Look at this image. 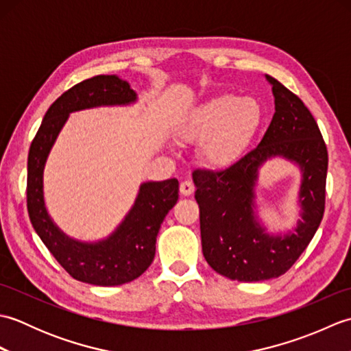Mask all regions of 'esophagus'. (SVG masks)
I'll list each match as a JSON object with an SVG mask.
<instances>
[{"label": "esophagus", "instance_id": "esophagus-1", "mask_svg": "<svg viewBox=\"0 0 351 351\" xmlns=\"http://www.w3.org/2000/svg\"><path fill=\"white\" fill-rule=\"evenodd\" d=\"M180 191L184 196H190L195 193V184H193L191 181H182L180 185Z\"/></svg>", "mask_w": 351, "mask_h": 351}]
</instances>
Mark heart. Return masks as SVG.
Here are the masks:
<instances>
[{
    "instance_id": "1",
    "label": "heart",
    "mask_w": 351,
    "mask_h": 351,
    "mask_svg": "<svg viewBox=\"0 0 351 351\" xmlns=\"http://www.w3.org/2000/svg\"><path fill=\"white\" fill-rule=\"evenodd\" d=\"M261 117L263 111L255 99L223 93L193 110L178 126V134L187 140L205 137L200 146L204 160L211 166L223 167L244 152Z\"/></svg>"
}]
</instances>
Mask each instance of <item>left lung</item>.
<instances>
[{"label":"left lung","instance_id":"8db88e82","mask_svg":"<svg viewBox=\"0 0 351 351\" xmlns=\"http://www.w3.org/2000/svg\"><path fill=\"white\" fill-rule=\"evenodd\" d=\"M274 95V114L263 140L229 167L195 170L202 252L213 270L232 280L258 282L287 273L314 238L326 204L327 147L314 116L299 96L265 75ZM273 156L302 170V220L281 236H268L252 211L258 167Z\"/></svg>","mask_w":351,"mask_h":351}]
</instances>
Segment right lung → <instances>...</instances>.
<instances>
[{"label":"right lung","instance_id":"add662e5","mask_svg":"<svg viewBox=\"0 0 351 351\" xmlns=\"http://www.w3.org/2000/svg\"><path fill=\"white\" fill-rule=\"evenodd\" d=\"M137 95L116 75H96L71 87L48 108L28 152L27 208L32 225L58 264L73 279L116 287L143 274L155 256L156 235L178 200L180 184L171 178L140 185L125 220L106 240L77 241L63 234L48 215L43 199V169L52 145L72 111L101 106H128Z\"/></svg>","mask_w":351,"mask_h":351}]
</instances>
